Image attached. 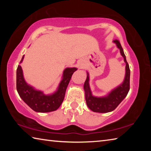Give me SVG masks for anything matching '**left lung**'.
Masks as SVG:
<instances>
[{"instance_id": "obj_1", "label": "left lung", "mask_w": 151, "mask_h": 151, "mask_svg": "<svg viewBox=\"0 0 151 151\" xmlns=\"http://www.w3.org/2000/svg\"><path fill=\"white\" fill-rule=\"evenodd\" d=\"M113 42L116 45V47L120 49V52L124 58V61L126 63V73L123 83L116 88L113 89L107 96L103 97L94 96L92 94L90 86H89V75L87 73V76L84 84V90L85 92V99L86 104L89 109L96 112H109L114 111L122 100L127 96L130 89V68L123 49L118 40H114Z\"/></svg>"}]
</instances>
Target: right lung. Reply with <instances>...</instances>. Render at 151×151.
Here are the masks:
<instances>
[{"label":"right lung","instance_id":"right-lung-1","mask_svg":"<svg viewBox=\"0 0 151 151\" xmlns=\"http://www.w3.org/2000/svg\"><path fill=\"white\" fill-rule=\"evenodd\" d=\"M24 55L20 63L23 60ZM77 70L76 68H66L63 71V79L58 85L57 91L52 94H43L37 91L25 81L22 69L20 65L17 69V90L19 96L33 111L39 112H48L56 111L59 108L65 99L66 88L73 74Z\"/></svg>","mask_w":151,"mask_h":151}]
</instances>
